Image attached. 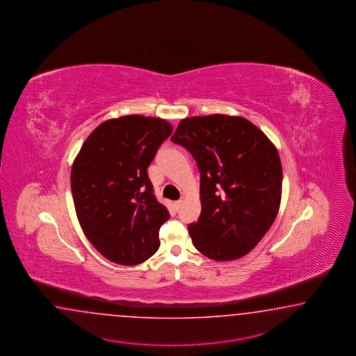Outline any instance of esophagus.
I'll use <instances>...</instances> for the list:
<instances>
[{"instance_id": "esophagus-1", "label": "esophagus", "mask_w": 356, "mask_h": 356, "mask_svg": "<svg viewBox=\"0 0 356 356\" xmlns=\"http://www.w3.org/2000/svg\"><path fill=\"white\" fill-rule=\"evenodd\" d=\"M182 206V199H180V200H176V202H175V207H176V208H177V209H179V208H180V207Z\"/></svg>"}]
</instances>
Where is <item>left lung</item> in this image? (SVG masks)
Listing matches in <instances>:
<instances>
[{
    "label": "left lung",
    "instance_id": "8db88e82",
    "mask_svg": "<svg viewBox=\"0 0 356 356\" xmlns=\"http://www.w3.org/2000/svg\"><path fill=\"white\" fill-rule=\"evenodd\" d=\"M171 140L189 150L200 171L202 212L188 227L193 244L213 261L244 257L278 213L276 147L249 120L227 115L181 120Z\"/></svg>",
    "mask_w": 356,
    "mask_h": 356
}]
</instances>
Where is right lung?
Here are the masks:
<instances>
[{"mask_svg":"<svg viewBox=\"0 0 356 356\" xmlns=\"http://www.w3.org/2000/svg\"><path fill=\"white\" fill-rule=\"evenodd\" d=\"M172 134L166 120L129 115L95 127L72 163V193L84 235L108 261L135 266L159 250L170 218L148 166Z\"/></svg>","mask_w":356,"mask_h":356,"instance_id":"right-lung-1","label":"right lung"}]
</instances>
